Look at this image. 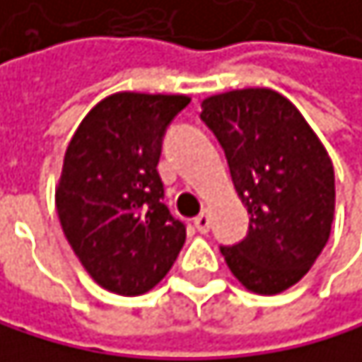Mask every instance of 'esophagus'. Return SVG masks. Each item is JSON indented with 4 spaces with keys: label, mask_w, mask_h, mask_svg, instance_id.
Returning a JSON list of instances; mask_svg holds the SVG:
<instances>
[{
    "label": "esophagus",
    "mask_w": 362,
    "mask_h": 362,
    "mask_svg": "<svg viewBox=\"0 0 362 362\" xmlns=\"http://www.w3.org/2000/svg\"><path fill=\"white\" fill-rule=\"evenodd\" d=\"M194 226L201 230V233H207L209 230V226H211V220H209V214L207 211H203L201 216H196L194 218Z\"/></svg>",
    "instance_id": "esophagus-1"
}]
</instances>
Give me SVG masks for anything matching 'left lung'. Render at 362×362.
<instances>
[{"label":"left lung","mask_w":362,"mask_h":362,"mask_svg":"<svg viewBox=\"0 0 362 362\" xmlns=\"http://www.w3.org/2000/svg\"><path fill=\"white\" fill-rule=\"evenodd\" d=\"M201 118L222 144L250 214L246 238L220 248L224 261L246 289L281 293L309 272L330 238L332 161L300 110L276 90L207 97Z\"/></svg>","instance_id":"1"}]
</instances>
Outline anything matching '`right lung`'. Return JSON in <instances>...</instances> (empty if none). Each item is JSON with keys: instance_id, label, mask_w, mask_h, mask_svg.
<instances>
[{"instance_id": "add662e5", "label": "right lung", "mask_w": 362, "mask_h": 362, "mask_svg": "<svg viewBox=\"0 0 362 362\" xmlns=\"http://www.w3.org/2000/svg\"><path fill=\"white\" fill-rule=\"evenodd\" d=\"M185 95L116 93L79 122L56 187L62 230L86 272L118 296L153 289L185 244V224L161 203L157 173Z\"/></svg>"}]
</instances>
